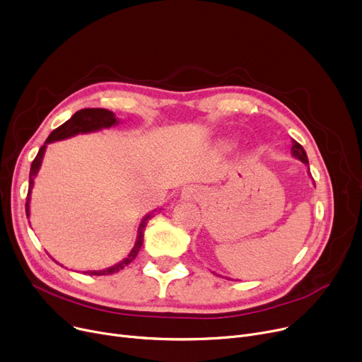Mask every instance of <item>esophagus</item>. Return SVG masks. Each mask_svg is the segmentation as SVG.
<instances>
[{"instance_id": "obj_1", "label": "esophagus", "mask_w": 362, "mask_h": 362, "mask_svg": "<svg viewBox=\"0 0 362 362\" xmlns=\"http://www.w3.org/2000/svg\"><path fill=\"white\" fill-rule=\"evenodd\" d=\"M204 189L199 186H187L183 189L182 199L185 201H199L204 198Z\"/></svg>"}]
</instances>
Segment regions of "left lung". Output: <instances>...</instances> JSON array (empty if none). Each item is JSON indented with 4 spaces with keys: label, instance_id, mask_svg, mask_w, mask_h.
<instances>
[{
    "label": "left lung",
    "instance_id": "1",
    "mask_svg": "<svg viewBox=\"0 0 362 362\" xmlns=\"http://www.w3.org/2000/svg\"><path fill=\"white\" fill-rule=\"evenodd\" d=\"M291 152H292V157L293 158H296V160H299V161H302L303 164H305L307 167L310 165L308 164V157H307V152H305V149H303L296 141H293L292 139V148H291ZM308 175L311 176V173H310V167H308ZM315 185V183H314Z\"/></svg>",
    "mask_w": 362,
    "mask_h": 362
}]
</instances>
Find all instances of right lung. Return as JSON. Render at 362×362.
I'll return each instance as SVG.
<instances>
[{"label": "right lung", "instance_id": "obj_1", "mask_svg": "<svg viewBox=\"0 0 362 362\" xmlns=\"http://www.w3.org/2000/svg\"><path fill=\"white\" fill-rule=\"evenodd\" d=\"M119 123H120V120L116 117V114H114L112 111H108L105 108H83V110H79L78 112H74L66 123H63L62 126H59L51 132V135L47 138L45 144L41 146V149L37 151V156L35 157V160L32 161V165H30L29 191H28V198H26V216H28V218L30 216V197H32L33 185H35V177L37 176V171H40V168H41V164H42L48 144H52L55 141H64V139L73 138L76 135H83V133H92V132H100L103 129H110L112 126H117ZM156 211L157 210L151 211L146 216H144V218L141 220L139 227H138V235H136L135 245H133V248L130 250V252L122 261H119L117 264H114V265H111V267H107L104 270L85 272V274L107 276V274L117 273V272L123 270L126 265H129L133 259H135L139 250H141L142 242H144V229L146 226V221L152 217V214H154ZM57 264H59V262H57Z\"/></svg>", "mask_w": 362, "mask_h": 362}]
</instances>
